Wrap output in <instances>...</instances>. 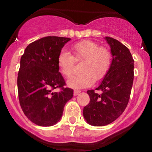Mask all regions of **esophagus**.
Segmentation results:
<instances>
[{"instance_id":"34e87169","label":"esophagus","mask_w":152,"mask_h":152,"mask_svg":"<svg viewBox=\"0 0 152 152\" xmlns=\"http://www.w3.org/2000/svg\"><path fill=\"white\" fill-rule=\"evenodd\" d=\"M80 90H75L74 91H73V95H74V96H77L78 94H79V93H80Z\"/></svg>"}]
</instances>
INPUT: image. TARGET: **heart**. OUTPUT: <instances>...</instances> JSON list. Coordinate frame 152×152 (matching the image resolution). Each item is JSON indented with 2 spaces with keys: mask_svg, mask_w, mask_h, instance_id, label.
<instances>
[{
  "mask_svg": "<svg viewBox=\"0 0 152 152\" xmlns=\"http://www.w3.org/2000/svg\"><path fill=\"white\" fill-rule=\"evenodd\" d=\"M74 56L66 50H62L57 56V65L61 73L69 77L73 72L76 61L84 60L81 73L72 76L67 85L72 88L82 89L90 87L95 81L103 79L112 65L110 50L93 41L83 40L73 46Z\"/></svg>",
  "mask_w": 152,
  "mask_h": 152,
  "instance_id": "b5f03b06",
  "label": "heart"
}]
</instances>
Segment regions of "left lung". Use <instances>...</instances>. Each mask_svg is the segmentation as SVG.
I'll use <instances>...</instances> for the list:
<instances>
[{
    "mask_svg": "<svg viewBox=\"0 0 152 152\" xmlns=\"http://www.w3.org/2000/svg\"><path fill=\"white\" fill-rule=\"evenodd\" d=\"M105 39L111 50L112 65L100 85L87 90L90 103L84 107L86 121L103 126L115 121L128 104L134 79V59L127 47L112 37Z\"/></svg>",
    "mask_w": 152,
    "mask_h": 152,
    "instance_id": "1",
    "label": "left lung"
}]
</instances>
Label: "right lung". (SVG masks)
Here are the masks:
<instances>
[{
  "instance_id": "1",
  "label": "right lung",
  "mask_w": 152,
  "mask_h": 152,
  "mask_svg": "<svg viewBox=\"0 0 152 152\" xmlns=\"http://www.w3.org/2000/svg\"><path fill=\"white\" fill-rule=\"evenodd\" d=\"M70 38L45 37L29 44L21 56L18 76L20 104L27 118L41 126H50L60 120L65 104L73 90L64 87L57 56ZM60 88L59 92L54 90Z\"/></svg>"
}]
</instances>
